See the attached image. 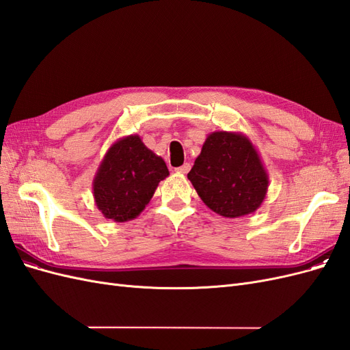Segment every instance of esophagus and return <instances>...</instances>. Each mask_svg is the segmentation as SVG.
<instances>
[{"label": "esophagus", "mask_w": 350, "mask_h": 350, "mask_svg": "<svg viewBox=\"0 0 350 350\" xmlns=\"http://www.w3.org/2000/svg\"><path fill=\"white\" fill-rule=\"evenodd\" d=\"M189 169H191V165H189V163H184L183 166L176 167L175 171H176L178 174H183V175H185V174H188V172H189Z\"/></svg>", "instance_id": "obj_1"}]
</instances>
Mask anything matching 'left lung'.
Segmentation results:
<instances>
[{"label": "left lung", "mask_w": 350, "mask_h": 350, "mask_svg": "<svg viewBox=\"0 0 350 350\" xmlns=\"http://www.w3.org/2000/svg\"><path fill=\"white\" fill-rule=\"evenodd\" d=\"M203 203L224 217L254 213L266 198L269 175L245 134L213 131L188 174Z\"/></svg>", "instance_id": "left-lung-1"}]
</instances>
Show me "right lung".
Here are the masks:
<instances>
[{
	"label": "right lung",
	"mask_w": 350,
	"mask_h": 350,
	"mask_svg": "<svg viewBox=\"0 0 350 350\" xmlns=\"http://www.w3.org/2000/svg\"><path fill=\"white\" fill-rule=\"evenodd\" d=\"M167 175L163 159L147 149L140 135L122 137L109 147L93 178L94 203L103 217L133 220Z\"/></svg>",
	"instance_id": "1"
}]
</instances>
